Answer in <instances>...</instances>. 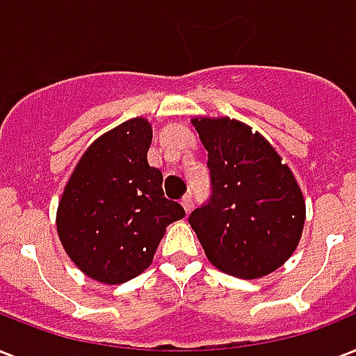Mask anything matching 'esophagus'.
Listing matches in <instances>:
<instances>
[{
    "label": "esophagus",
    "mask_w": 356,
    "mask_h": 356,
    "mask_svg": "<svg viewBox=\"0 0 356 356\" xmlns=\"http://www.w3.org/2000/svg\"><path fill=\"white\" fill-rule=\"evenodd\" d=\"M180 204H181V206H184V209H186V213H189V211H191V208H193L191 195H186V197H184L180 200Z\"/></svg>",
    "instance_id": "34e87169"
}]
</instances>
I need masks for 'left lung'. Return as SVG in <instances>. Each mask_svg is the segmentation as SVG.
Returning a JSON list of instances; mask_svg holds the SVG:
<instances>
[{
  "instance_id": "1",
  "label": "left lung",
  "mask_w": 356,
  "mask_h": 356,
  "mask_svg": "<svg viewBox=\"0 0 356 356\" xmlns=\"http://www.w3.org/2000/svg\"><path fill=\"white\" fill-rule=\"evenodd\" d=\"M208 150L211 195L189 216L208 260L238 278H260L299 245L305 198L290 167L258 131L234 118H193Z\"/></svg>"
}]
</instances>
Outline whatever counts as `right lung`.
<instances>
[{"label": "right lung", "instance_id": "right-lung-1", "mask_svg": "<svg viewBox=\"0 0 356 356\" xmlns=\"http://www.w3.org/2000/svg\"><path fill=\"white\" fill-rule=\"evenodd\" d=\"M152 126L129 118L90 145L76 165L57 208L66 254L104 284H122L154 260L165 228L186 217L165 198L161 170L148 165Z\"/></svg>", "mask_w": 356, "mask_h": 356}]
</instances>
